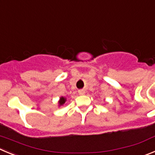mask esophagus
<instances>
[{
    "label": "esophagus",
    "mask_w": 155,
    "mask_h": 155,
    "mask_svg": "<svg viewBox=\"0 0 155 155\" xmlns=\"http://www.w3.org/2000/svg\"><path fill=\"white\" fill-rule=\"evenodd\" d=\"M79 95H84V94L86 93V92H85L84 90H79Z\"/></svg>",
    "instance_id": "34e87169"
}]
</instances>
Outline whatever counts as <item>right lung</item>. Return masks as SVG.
Listing matches in <instances>:
<instances>
[{
  "label": "right lung",
  "mask_w": 155,
  "mask_h": 155,
  "mask_svg": "<svg viewBox=\"0 0 155 155\" xmlns=\"http://www.w3.org/2000/svg\"><path fill=\"white\" fill-rule=\"evenodd\" d=\"M66 98L61 97L60 99V101H59V104H60V105H63V104H64L65 102H66Z\"/></svg>",
  "instance_id": "right-lung-1"
}]
</instances>
